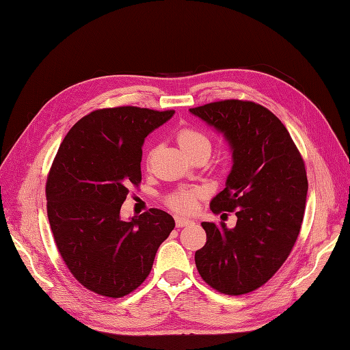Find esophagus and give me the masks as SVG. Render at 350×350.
I'll return each mask as SVG.
<instances>
[{"label":"esophagus","instance_id":"esophagus-1","mask_svg":"<svg viewBox=\"0 0 350 350\" xmlns=\"http://www.w3.org/2000/svg\"><path fill=\"white\" fill-rule=\"evenodd\" d=\"M193 224V220H189V219H185V217H175V225H176V228H184V226H187V225H191Z\"/></svg>","mask_w":350,"mask_h":350}]
</instances>
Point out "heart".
Listing matches in <instances>:
<instances>
[{
	"label": "heart",
	"instance_id": "heart-1",
	"mask_svg": "<svg viewBox=\"0 0 350 350\" xmlns=\"http://www.w3.org/2000/svg\"><path fill=\"white\" fill-rule=\"evenodd\" d=\"M176 142L189 159L198 154H204L208 157L211 152V142L208 139V135L197 129L179 130L176 134ZM153 153L154 152L150 150L149 154H147V162H150ZM198 194L200 193L194 191V189H189V191H179L169 198V206L175 211H178V213L188 215L194 211Z\"/></svg>",
	"mask_w": 350,
	"mask_h": 350
}]
</instances>
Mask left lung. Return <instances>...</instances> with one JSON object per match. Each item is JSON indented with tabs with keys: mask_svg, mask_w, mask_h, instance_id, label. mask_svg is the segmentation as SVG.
I'll return each instance as SVG.
<instances>
[{
	"mask_svg": "<svg viewBox=\"0 0 350 350\" xmlns=\"http://www.w3.org/2000/svg\"><path fill=\"white\" fill-rule=\"evenodd\" d=\"M224 135L232 153L226 187L213 211H235V228L203 221L206 245L196 266L226 295L256 291L276 273L299 235L308 179L291 134L276 115L254 102L221 100L189 109Z\"/></svg>",
	"mask_w": 350,
	"mask_h": 350,
	"instance_id": "obj_1",
	"label": "left lung"
}]
</instances>
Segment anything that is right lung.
I'll use <instances>...</instances> for the list:
<instances>
[{
	"label": "right lung",
	"mask_w": 350,
	"mask_h": 350,
	"mask_svg": "<svg viewBox=\"0 0 350 350\" xmlns=\"http://www.w3.org/2000/svg\"><path fill=\"white\" fill-rule=\"evenodd\" d=\"M174 113L93 111L59 146L46 183L49 225L68 270L94 293L121 298L139 288L175 228L174 217L159 208L121 219L130 185L142 181L144 139Z\"/></svg>",
	"instance_id": "1"
}]
</instances>
